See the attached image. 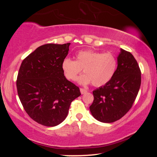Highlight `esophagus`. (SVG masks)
Listing matches in <instances>:
<instances>
[{
    "label": "esophagus",
    "instance_id": "1",
    "mask_svg": "<svg viewBox=\"0 0 157 157\" xmlns=\"http://www.w3.org/2000/svg\"><path fill=\"white\" fill-rule=\"evenodd\" d=\"M80 92H81L82 94H86V93L87 92V90L85 89L80 88Z\"/></svg>",
    "mask_w": 157,
    "mask_h": 157
}]
</instances>
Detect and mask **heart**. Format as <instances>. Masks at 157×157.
Here are the masks:
<instances>
[{
    "label": "heart",
    "mask_w": 157,
    "mask_h": 157,
    "mask_svg": "<svg viewBox=\"0 0 157 157\" xmlns=\"http://www.w3.org/2000/svg\"><path fill=\"white\" fill-rule=\"evenodd\" d=\"M75 57V60L66 57L62 62L63 72L70 80H75L83 68L85 74L78 78L79 83H92L94 86H101L108 83L116 73L117 59L111 52L80 50L76 53Z\"/></svg>",
    "instance_id": "b5f03b06"
}]
</instances>
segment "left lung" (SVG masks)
I'll list each match as a JSON object with an SVG mask.
<instances>
[{
  "mask_svg": "<svg viewBox=\"0 0 157 157\" xmlns=\"http://www.w3.org/2000/svg\"><path fill=\"white\" fill-rule=\"evenodd\" d=\"M117 62L112 79L93 91L94 100L90 111L102 123H113L125 115L132 107L141 83L139 64L131 53L121 49Z\"/></svg>",
  "mask_w": 157,
  "mask_h": 157,
  "instance_id": "1",
  "label": "left lung"
}]
</instances>
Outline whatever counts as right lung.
Segmentation results:
<instances>
[{"instance_id":"right-lung-1","label":"right lung","mask_w":157,"mask_h":157,"mask_svg":"<svg viewBox=\"0 0 157 157\" xmlns=\"http://www.w3.org/2000/svg\"><path fill=\"white\" fill-rule=\"evenodd\" d=\"M70 44L39 46L20 66L18 97L29 116L42 125L55 127L62 123L71 102L81 95L79 87L65 78L62 69Z\"/></svg>"}]
</instances>
